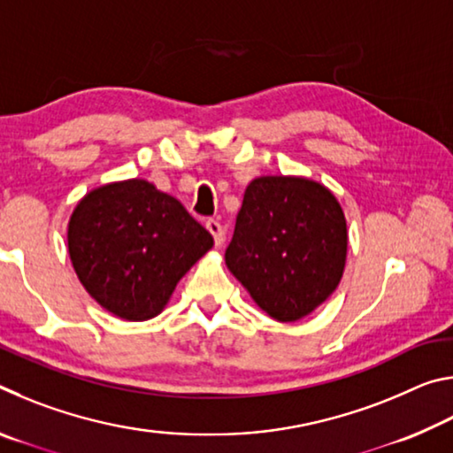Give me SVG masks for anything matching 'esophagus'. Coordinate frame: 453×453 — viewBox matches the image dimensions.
Here are the masks:
<instances>
[{
    "instance_id": "1",
    "label": "esophagus",
    "mask_w": 453,
    "mask_h": 453,
    "mask_svg": "<svg viewBox=\"0 0 453 453\" xmlns=\"http://www.w3.org/2000/svg\"><path fill=\"white\" fill-rule=\"evenodd\" d=\"M205 227L210 229V234L213 235V242H216V245L224 243V226H221L218 219H208L205 221Z\"/></svg>"
}]
</instances>
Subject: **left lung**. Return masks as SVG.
<instances>
[{
    "label": "left lung",
    "instance_id": "8db88e82",
    "mask_svg": "<svg viewBox=\"0 0 453 453\" xmlns=\"http://www.w3.org/2000/svg\"><path fill=\"white\" fill-rule=\"evenodd\" d=\"M346 251V218L332 191L265 175L245 189L226 264L267 316L296 321L334 294Z\"/></svg>",
    "mask_w": 453,
    "mask_h": 453
}]
</instances>
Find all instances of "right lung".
<instances>
[{
	"mask_svg": "<svg viewBox=\"0 0 453 453\" xmlns=\"http://www.w3.org/2000/svg\"><path fill=\"white\" fill-rule=\"evenodd\" d=\"M211 245V234L178 199L145 180L89 191L67 227V248L83 288L127 321L156 318L175 283Z\"/></svg>",
	"mask_w": 453,
	"mask_h": 453,
	"instance_id": "right-lung-1",
	"label": "right lung"
}]
</instances>
